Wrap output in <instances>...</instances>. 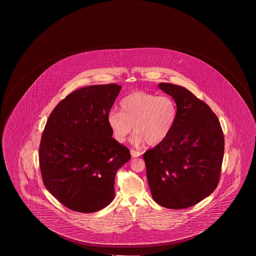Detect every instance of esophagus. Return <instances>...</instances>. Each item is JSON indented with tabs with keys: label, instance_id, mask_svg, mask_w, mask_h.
Listing matches in <instances>:
<instances>
[{
	"label": "esophagus",
	"instance_id": "34e87169",
	"mask_svg": "<svg viewBox=\"0 0 256 256\" xmlns=\"http://www.w3.org/2000/svg\"><path fill=\"white\" fill-rule=\"evenodd\" d=\"M130 154H131V156L133 158H136V157H139L141 155L140 152L136 151V150H130Z\"/></svg>",
	"mask_w": 256,
	"mask_h": 256
}]
</instances>
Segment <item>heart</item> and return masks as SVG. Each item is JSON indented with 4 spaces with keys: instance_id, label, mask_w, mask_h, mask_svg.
<instances>
[{
    "instance_id": "heart-1",
    "label": "heart",
    "mask_w": 256,
    "mask_h": 256,
    "mask_svg": "<svg viewBox=\"0 0 256 256\" xmlns=\"http://www.w3.org/2000/svg\"><path fill=\"white\" fill-rule=\"evenodd\" d=\"M120 112L110 110L107 122L114 138L125 142L132 126L133 142L154 146L164 142L172 133L178 117L176 102L168 96H156L150 92H134L120 102Z\"/></svg>"
}]
</instances>
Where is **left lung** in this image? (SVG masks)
<instances>
[{
  "label": "left lung",
  "mask_w": 256,
  "mask_h": 256,
  "mask_svg": "<svg viewBox=\"0 0 256 256\" xmlns=\"http://www.w3.org/2000/svg\"><path fill=\"white\" fill-rule=\"evenodd\" d=\"M178 106L172 133L144 154L152 196L168 209L194 206L214 192L220 180L224 138L218 118L188 89L158 84Z\"/></svg>",
  "instance_id": "left-lung-1"
}]
</instances>
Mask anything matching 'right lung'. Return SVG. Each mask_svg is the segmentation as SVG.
Listing matches in <instances>:
<instances>
[{
	"label": "right lung",
	"mask_w": 256,
	"mask_h": 256,
	"mask_svg": "<svg viewBox=\"0 0 256 256\" xmlns=\"http://www.w3.org/2000/svg\"><path fill=\"white\" fill-rule=\"evenodd\" d=\"M120 89L116 84L76 89L48 118L39 147L42 181L72 210L89 214L110 204L116 172L131 157L112 138L107 122Z\"/></svg>",
	"instance_id": "right-lung-1"
}]
</instances>
